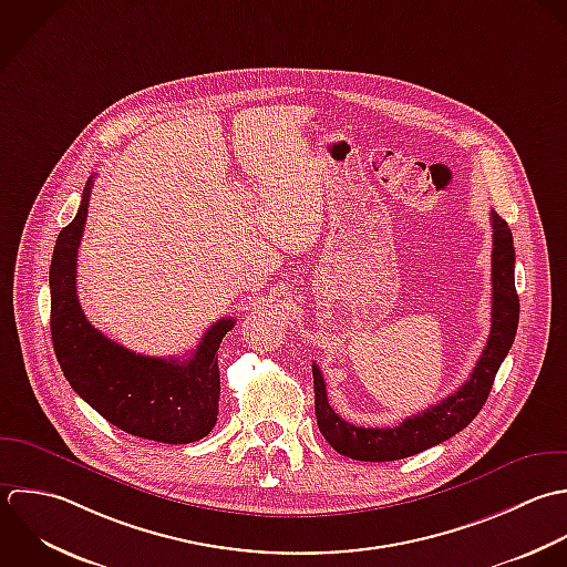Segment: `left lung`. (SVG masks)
<instances>
[{"mask_svg": "<svg viewBox=\"0 0 567 567\" xmlns=\"http://www.w3.org/2000/svg\"><path fill=\"white\" fill-rule=\"evenodd\" d=\"M493 223V324L480 362L471 378L440 404L406 417L391 429H362L342 420L327 400L324 378L313 364L318 429L340 455L358 462H395L437 446L464 431L486 404L495 375L508 355L519 324V296L515 289V245L508 223L491 212Z\"/></svg>", "mask_w": 567, "mask_h": 567, "instance_id": "obj_1", "label": "left lung"}]
</instances>
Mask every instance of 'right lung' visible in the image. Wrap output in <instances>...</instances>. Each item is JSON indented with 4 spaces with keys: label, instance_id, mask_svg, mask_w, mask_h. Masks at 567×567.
Wrapping results in <instances>:
<instances>
[{
    "label": "right lung",
    "instance_id": "1",
    "mask_svg": "<svg viewBox=\"0 0 567 567\" xmlns=\"http://www.w3.org/2000/svg\"><path fill=\"white\" fill-rule=\"evenodd\" d=\"M92 176L74 220L59 231L50 260V331L56 362L74 389L112 426L161 444H192L218 417V347L234 318L214 322L187 360L134 353L96 331L76 298V251Z\"/></svg>",
    "mask_w": 567,
    "mask_h": 567
}]
</instances>
